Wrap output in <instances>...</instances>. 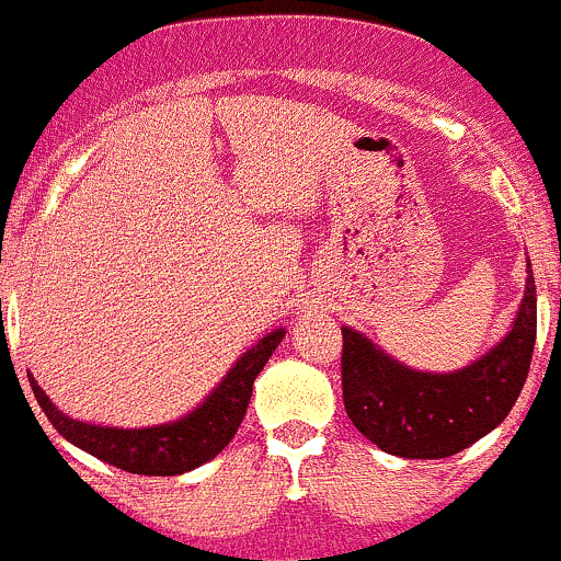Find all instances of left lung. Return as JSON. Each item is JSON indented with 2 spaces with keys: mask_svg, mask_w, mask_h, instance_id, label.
Wrapping results in <instances>:
<instances>
[{
  "mask_svg": "<svg viewBox=\"0 0 561 561\" xmlns=\"http://www.w3.org/2000/svg\"><path fill=\"white\" fill-rule=\"evenodd\" d=\"M513 330L453 374H423L343 327V407L354 428L401 458H447L491 434L510 414L529 374L537 335L531 267Z\"/></svg>",
  "mask_w": 561,
  "mask_h": 561,
  "instance_id": "left-lung-1",
  "label": "left lung"
}]
</instances>
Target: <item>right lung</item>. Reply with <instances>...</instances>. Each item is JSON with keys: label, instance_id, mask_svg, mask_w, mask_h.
I'll list each match as a JSON object with an SVG mask.
<instances>
[{"label": "right lung", "instance_id": "add662e5", "mask_svg": "<svg viewBox=\"0 0 561 561\" xmlns=\"http://www.w3.org/2000/svg\"><path fill=\"white\" fill-rule=\"evenodd\" d=\"M283 335H286V330L267 332L256 346L248 348L231 365L229 374L204 398L202 407H196L191 414L174 420V423L152 425V428H108V425L81 423V420L68 417L54 407L51 398L35 381V376H30V385L37 403L46 412L48 423L70 445L81 447L111 467L130 471V474L174 477L213 461L234 439L237 428L248 412V403H251L253 381L264 370L267 359L273 357Z\"/></svg>", "mask_w": 561, "mask_h": 561}]
</instances>
